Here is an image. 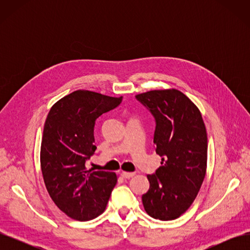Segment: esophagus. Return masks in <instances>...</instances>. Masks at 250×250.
Returning <instances> with one entry per match:
<instances>
[{
    "label": "esophagus",
    "mask_w": 250,
    "mask_h": 250,
    "mask_svg": "<svg viewBox=\"0 0 250 250\" xmlns=\"http://www.w3.org/2000/svg\"><path fill=\"white\" fill-rule=\"evenodd\" d=\"M121 175H122L123 178H131L132 176H134V173H132V172H122V173H121Z\"/></svg>",
    "instance_id": "34e87169"
}]
</instances>
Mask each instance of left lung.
<instances>
[{"label":"left lung","instance_id":"8db88e82","mask_svg":"<svg viewBox=\"0 0 250 250\" xmlns=\"http://www.w3.org/2000/svg\"><path fill=\"white\" fill-rule=\"evenodd\" d=\"M155 119L153 143L161 167L147 175L142 196L154 219L174 220L191 207L207 172L208 135L197 106L177 89L150 90L135 96Z\"/></svg>","mask_w":250,"mask_h":250}]
</instances>
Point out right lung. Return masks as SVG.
<instances>
[{
	"label": "right lung",
	"mask_w": 250,
	"mask_h": 250,
	"mask_svg": "<svg viewBox=\"0 0 250 250\" xmlns=\"http://www.w3.org/2000/svg\"><path fill=\"white\" fill-rule=\"evenodd\" d=\"M121 102L122 97L79 89L62 98L48 113L41 147L43 181L58 208L75 220L102 214L117 184L116 173L87 170L85 163L97 149L96 120Z\"/></svg>",
	"instance_id": "add662e5"
}]
</instances>
